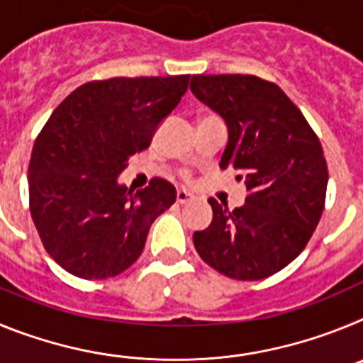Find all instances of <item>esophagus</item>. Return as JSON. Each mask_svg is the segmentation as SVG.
<instances>
[{
  "label": "esophagus",
  "mask_w": 363,
  "mask_h": 363,
  "mask_svg": "<svg viewBox=\"0 0 363 363\" xmlns=\"http://www.w3.org/2000/svg\"><path fill=\"white\" fill-rule=\"evenodd\" d=\"M192 198H194V196H192L191 192H187V191H178V192H176V201H178V203H182V205L189 203V201H191Z\"/></svg>",
  "instance_id": "esophagus-1"
}]
</instances>
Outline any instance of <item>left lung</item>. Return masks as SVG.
Returning <instances> with one entry per match:
<instances>
[{"label": "left lung", "instance_id": "8db88e82", "mask_svg": "<svg viewBox=\"0 0 363 363\" xmlns=\"http://www.w3.org/2000/svg\"><path fill=\"white\" fill-rule=\"evenodd\" d=\"M192 94L227 125L221 169L238 171L245 203L211 198L213 221L194 233L205 264L234 280H264L289 265L318 225L327 163L318 138L280 86L251 74L192 76Z\"/></svg>", "mask_w": 363, "mask_h": 363}]
</instances>
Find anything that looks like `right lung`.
<instances>
[{"instance_id":"add662e5","label":"right lung","mask_w":363,"mask_h":363,"mask_svg":"<svg viewBox=\"0 0 363 363\" xmlns=\"http://www.w3.org/2000/svg\"><path fill=\"white\" fill-rule=\"evenodd\" d=\"M187 86V74L92 82L52 112L32 149L28 196L45 249L67 272L105 280L140 258L176 189L154 178L133 194L118 178L130 156L150 145Z\"/></svg>"}]
</instances>
